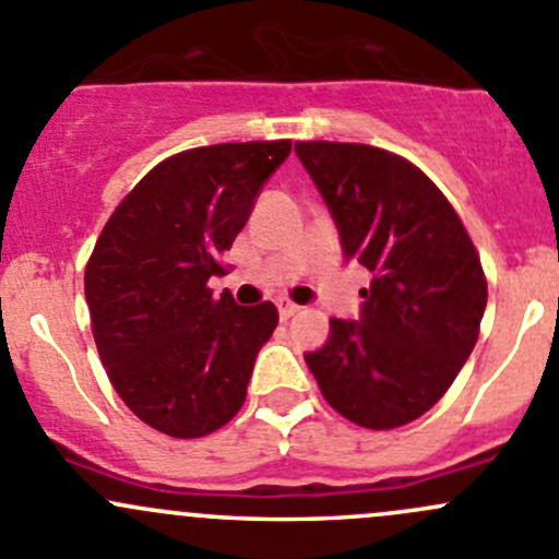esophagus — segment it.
I'll return each instance as SVG.
<instances>
[{"mask_svg": "<svg viewBox=\"0 0 559 559\" xmlns=\"http://www.w3.org/2000/svg\"><path fill=\"white\" fill-rule=\"evenodd\" d=\"M297 311H300V306H295V302L278 300V313H281V319H292V316H295Z\"/></svg>", "mask_w": 559, "mask_h": 559, "instance_id": "esophagus-1", "label": "esophagus"}]
</instances>
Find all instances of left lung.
Returning <instances> with one entry per match:
<instances>
[{
    "instance_id": "left-lung-1",
    "label": "left lung",
    "mask_w": 559,
    "mask_h": 559,
    "mask_svg": "<svg viewBox=\"0 0 559 559\" xmlns=\"http://www.w3.org/2000/svg\"><path fill=\"white\" fill-rule=\"evenodd\" d=\"M346 259L370 270L359 321L330 319L306 362L326 403L368 430L419 419L478 341L487 275L452 202L414 162L362 143L302 140Z\"/></svg>"
}]
</instances>
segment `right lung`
<instances>
[{"label": "right lung", "mask_w": 559, "mask_h": 559, "mask_svg": "<svg viewBox=\"0 0 559 559\" xmlns=\"http://www.w3.org/2000/svg\"><path fill=\"white\" fill-rule=\"evenodd\" d=\"M292 140L218 143L154 167L112 211L86 264V302L107 379L127 408L170 438H202L246 403L273 302L213 297L211 275Z\"/></svg>", "instance_id": "add662e5"}]
</instances>
